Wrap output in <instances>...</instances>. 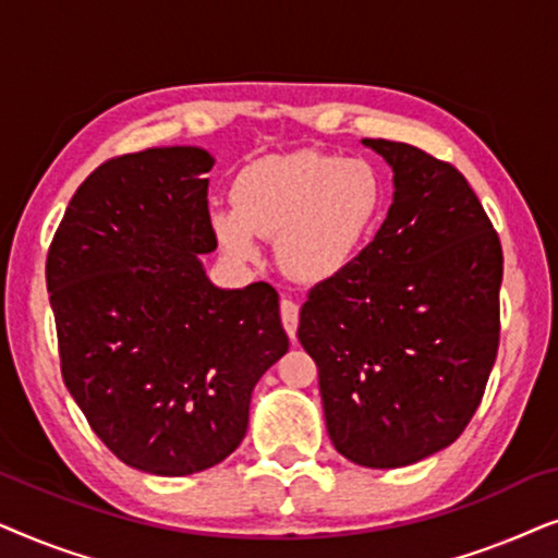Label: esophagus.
I'll use <instances>...</instances> for the list:
<instances>
[{
  "mask_svg": "<svg viewBox=\"0 0 558 558\" xmlns=\"http://www.w3.org/2000/svg\"><path fill=\"white\" fill-rule=\"evenodd\" d=\"M279 312H281V325H284L289 338L294 340L296 338V325H300V304L292 302V300H281Z\"/></svg>",
  "mask_w": 558,
  "mask_h": 558,
  "instance_id": "34e87169",
  "label": "esophagus"
}]
</instances>
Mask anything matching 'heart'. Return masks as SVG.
Listing matches in <instances>:
<instances>
[{
	"label": "heart",
	"mask_w": 558,
	"mask_h": 558,
	"mask_svg": "<svg viewBox=\"0 0 558 558\" xmlns=\"http://www.w3.org/2000/svg\"><path fill=\"white\" fill-rule=\"evenodd\" d=\"M233 208L210 213L220 248L235 262H254L258 241L277 239L289 277L325 281L355 262L376 231L386 187L365 159L317 149L254 159L235 174Z\"/></svg>",
	"instance_id": "1"
}]
</instances>
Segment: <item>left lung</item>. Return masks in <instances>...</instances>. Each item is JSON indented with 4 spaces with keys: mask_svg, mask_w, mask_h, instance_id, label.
Masks as SVG:
<instances>
[{
    "mask_svg": "<svg viewBox=\"0 0 558 558\" xmlns=\"http://www.w3.org/2000/svg\"><path fill=\"white\" fill-rule=\"evenodd\" d=\"M393 170L376 239L310 289L300 338L335 449L373 470L452 445L500 338L502 248L462 172L403 142L363 140Z\"/></svg>",
    "mask_w": 558,
    "mask_h": 558,
    "instance_id": "8db88e82",
    "label": "left lung"
}]
</instances>
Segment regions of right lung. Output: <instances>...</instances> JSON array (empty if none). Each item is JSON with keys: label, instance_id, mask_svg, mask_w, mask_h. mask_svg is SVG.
Wrapping results in <instances>:
<instances>
[{"label": "right lung", "instance_id": "right-lung-1", "mask_svg": "<svg viewBox=\"0 0 558 558\" xmlns=\"http://www.w3.org/2000/svg\"><path fill=\"white\" fill-rule=\"evenodd\" d=\"M213 165L201 147L109 159L75 190L45 264L68 391L121 462L159 477L223 462L289 350L277 289L205 277Z\"/></svg>", "mask_w": 558, "mask_h": 558}]
</instances>
